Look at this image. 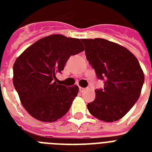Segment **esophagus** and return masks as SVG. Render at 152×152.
Returning <instances> with one entry per match:
<instances>
[{
  "mask_svg": "<svg viewBox=\"0 0 152 152\" xmlns=\"http://www.w3.org/2000/svg\"><path fill=\"white\" fill-rule=\"evenodd\" d=\"M79 90H80V92L82 93V92H83V91H85V88H81V87H80V88H79Z\"/></svg>",
  "mask_w": 152,
  "mask_h": 152,
  "instance_id": "esophagus-1",
  "label": "esophagus"
}]
</instances>
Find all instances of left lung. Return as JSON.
<instances>
[{
  "label": "left lung",
  "mask_w": 152,
  "mask_h": 152,
  "mask_svg": "<svg viewBox=\"0 0 152 152\" xmlns=\"http://www.w3.org/2000/svg\"><path fill=\"white\" fill-rule=\"evenodd\" d=\"M86 57L104 88L96 90L95 99L88 104L95 118L113 122L122 118L139 99L144 74L138 60L128 49L104 39H81Z\"/></svg>",
  "instance_id": "1"
}]
</instances>
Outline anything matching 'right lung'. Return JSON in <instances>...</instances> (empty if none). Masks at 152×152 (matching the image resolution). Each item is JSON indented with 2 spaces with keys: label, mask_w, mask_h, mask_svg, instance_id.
<instances>
[{
  "label": "right lung",
  "mask_w": 152,
  "mask_h": 152,
  "mask_svg": "<svg viewBox=\"0 0 152 152\" xmlns=\"http://www.w3.org/2000/svg\"><path fill=\"white\" fill-rule=\"evenodd\" d=\"M84 50L79 39L62 34L44 37L27 47L13 64V85L20 102L37 120L53 122L69 110L79 92L76 85L56 83L70 56Z\"/></svg>",
  "instance_id": "obj_1"
}]
</instances>
